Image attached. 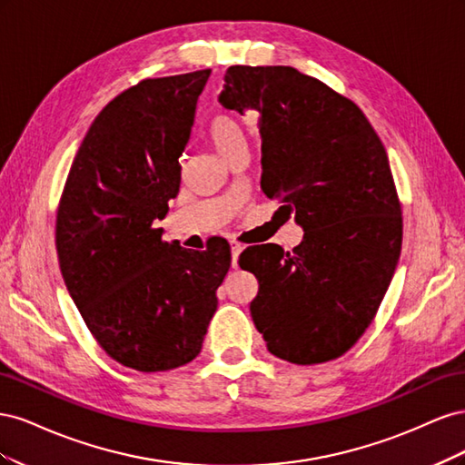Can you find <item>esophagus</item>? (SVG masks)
<instances>
[{
    "instance_id": "1",
    "label": "esophagus",
    "mask_w": 465,
    "mask_h": 465,
    "mask_svg": "<svg viewBox=\"0 0 465 465\" xmlns=\"http://www.w3.org/2000/svg\"><path fill=\"white\" fill-rule=\"evenodd\" d=\"M241 252H242V246L238 244V242H231V254H232V267H238V256H241Z\"/></svg>"
}]
</instances>
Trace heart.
I'll list each match as a JSON object with an SVG mask.
<instances>
[{
    "instance_id": "obj_1",
    "label": "heart",
    "mask_w": 465,
    "mask_h": 465,
    "mask_svg": "<svg viewBox=\"0 0 465 465\" xmlns=\"http://www.w3.org/2000/svg\"><path fill=\"white\" fill-rule=\"evenodd\" d=\"M211 142H213L215 149L219 151L221 157L224 161H229L236 151L246 149V137L244 132L232 116L221 114L217 116L213 122H211Z\"/></svg>"
}]
</instances>
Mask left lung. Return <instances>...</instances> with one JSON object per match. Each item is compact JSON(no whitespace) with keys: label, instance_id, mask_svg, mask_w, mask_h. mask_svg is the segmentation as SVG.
<instances>
[{"label":"left lung","instance_id":"left-lung-1","mask_svg":"<svg viewBox=\"0 0 465 465\" xmlns=\"http://www.w3.org/2000/svg\"><path fill=\"white\" fill-rule=\"evenodd\" d=\"M219 103L256 110L262 190L294 213L302 242L246 250L260 289L250 314L272 355L341 357L371 326L401 252V205L386 149L362 110L289 65H231Z\"/></svg>","mask_w":465,"mask_h":465}]
</instances>
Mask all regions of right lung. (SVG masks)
Wrapping results in <instances>:
<instances>
[{
  "instance_id": "obj_1",
  "label": "right lung",
  "mask_w": 465,
  "mask_h": 465,
  "mask_svg": "<svg viewBox=\"0 0 465 465\" xmlns=\"http://www.w3.org/2000/svg\"><path fill=\"white\" fill-rule=\"evenodd\" d=\"M211 75L143 79L101 110L83 139L55 217L65 287L104 353L139 372L200 355L231 267L223 238L203 252L164 242L180 190V154Z\"/></svg>"
}]
</instances>
